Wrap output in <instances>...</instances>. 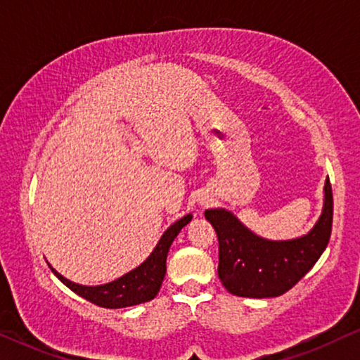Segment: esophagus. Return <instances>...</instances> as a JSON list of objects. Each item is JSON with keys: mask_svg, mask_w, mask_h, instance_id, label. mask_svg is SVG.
Segmentation results:
<instances>
[{"mask_svg": "<svg viewBox=\"0 0 360 360\" xmlns=\"http://www.w3.org/2000/svg\"><path fill=\"white\" fill-rule=\"evenodd\" d=\"M206 203H208V201H206V198H200V200H198V205H201V206L206 205Z\"/></svg>", "mask_w": 360, "mask_h": 360, "instance_id": "34e87169", "label": "esophagus"}]
</instances>
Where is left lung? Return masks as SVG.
<instances>
[{
  "instance_id": "left-lung-1",
  "label": "left lung",
  "mask_w": 360,
  "mask_h": 360,
  "mask_svg": "<svg viewBox=\"0 0 360 360\" xmlns=\"http://www.w3.org/2000/svg\"><path fill=\"white\" fill-rule=\"evenodd\" d=\"M219 240L218 275L229 293L245 298L280 297L307 275L326 249L333 228V190L324 184L323 211L308 234L269 240L254 234L231 211H205Z\"/></svg>"
}]
</instances>
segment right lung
I'll use <instances>...</instances> for the list:
<instances>
[{
  "label": "right lung",
  "instance_id": "right-lung-1",
  "mask_svg": "<svg viewBox=\"0 0 360 360\" xmlns=\"http://www.w3.org/2000/svg\"><path fill=\"white\" fill-rule=\"evenodd\" d=\"M193 216L185 214L184 218L175 221L169 229L162 234V238L152 250L149 257H147L141 265L132 269L131 272L122 275V277L112 280V282L95 285V287H88V285H80L72 282L57 272L56 269L49 264V267L53 275L60 280L63 285H67L72 292H75L78 297L88 300V302L98 304L103 308H126L134 307L146 302H150L155 298L162 287V280L167 272V254L174 239L179 236L181 228H185L190 223Z\"/></svg>",
  "mask_w": 360,
  "mask_h": 360
}]
</instances>
